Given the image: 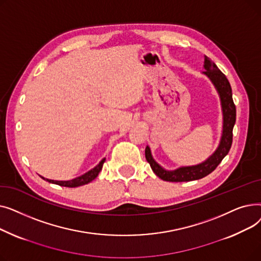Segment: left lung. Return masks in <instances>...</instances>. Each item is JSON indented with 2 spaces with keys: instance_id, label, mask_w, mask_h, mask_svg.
Segmentation results:
<instances>
[{
  "instance_id": "1",
  "label": "left lung",
  "mask_w": 261,
  "mask_h": 261,
  "mask_svg": "<svg viewBox=\"0 0 261 261\" xmlns=\"http://www.w3.org/2000/svg\"><path fill=\"white\" fill-rule=\"evenodd\" d=\"M204 74L207 75L213 81L219 95L221 98L222 111H223V131L220 145L215 151V153L202 164L196 166L181 167L173 171H168L163 169L159 164L153 160L150 148L147 146L145 150V156L147 162L150 164V167L160 179L168 182H188L199 180L202 177L212 173L221 161L228 153L232 143V128H234L236 121V106L232 100L231 88L225 75L219 70L218 66L208 58L205 56L204 60Z\"/></svg>"
}]
</instances>
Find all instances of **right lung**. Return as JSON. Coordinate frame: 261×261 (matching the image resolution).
<instances>
[{"label":"right lung","instance_id":"1","mask_svg":"<svg viewBox=\"0 0 261 261\" xmlns=\"http://www.w3.org/2000/svg\"><path fill=\"white\" fill-rule=\"evenodd\" d=\"M105 161H106V159L101 160V162L95 168H93L92 170L88 171L87 173L82 174V175H80V176L76 177V179H73L71 181H54V180L44 179V177H42V176H41V177H42V179H44V180H46L49 183H54V184H57V185L64 186V187H78V186H82V185H86V184L90 183L91 181H93L95 179L96 176L98 175V173L102 169Z\"/></svg>","mask_w":261,"mask_h":261}]
</instances>
